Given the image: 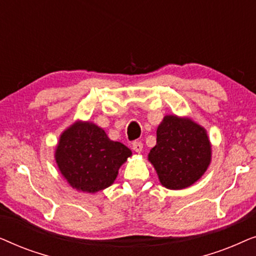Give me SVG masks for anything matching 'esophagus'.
<instances>
[{
    "mask_svg": "<svg viewBox=\"0 0 256 256\" xmlns=\"http://www.w3.org/2000/svg\"><path fill=\"white\" fill-rule=\"evenodd\" d=\"M142 149H143L142 142H138H138L132 143V150H134L135 152H141Z\"/></svg>",
    "mask_w": 256,
    "mask_h": 256,
    "instance_id": "obj_1",
    "label": "esophagus"
}]
</instances>
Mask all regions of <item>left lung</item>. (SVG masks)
Returning <instances> with one entry per match:
<instances>
[{"instance_id": "1", "label": "left lung", "mask_w": 256, "mask_h": 256, "mask_svg": "<svg viewBox=\"0 0 256 256\" xmlns=\"http://www.w3.org/2000/svg\"><path fill=\"white\" fill-rule=\"evenodd\" d=\"M156 146L148 160L160 184L182 190L202 178L212 160V146L205 128L188 116L166 115L157 127Z\"/></svg>"}]
</instances>
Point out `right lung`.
Segmentation results:
<instances>
[{
	"mask_svg": "<svg viewBox=\"0 0 256 256\" xmlns=\"http://www.w3.org/2000/svg\"><path fill=\"white\" fill-rule=\"evenodd\" d=\"M132 150L108 138L99 126L76 121L59 136L54 160L62 176L76 190L96 194L110 186Z\"/></svg>",
	"mask_w": 256,
	"mask_h": 256,
	"instance_id": "right-lung-1",
	"label": "right lung"
}]
</instances>
